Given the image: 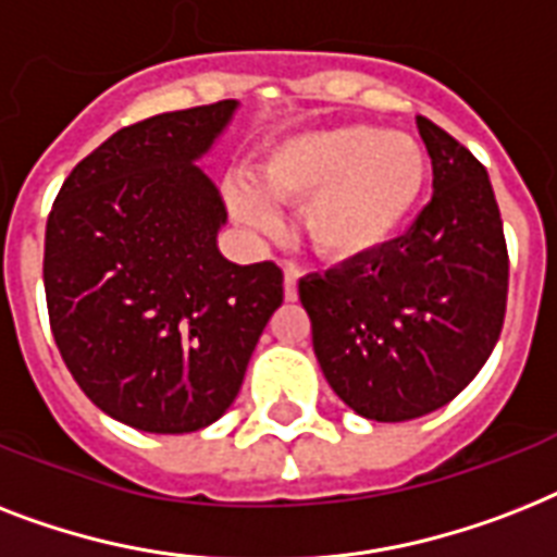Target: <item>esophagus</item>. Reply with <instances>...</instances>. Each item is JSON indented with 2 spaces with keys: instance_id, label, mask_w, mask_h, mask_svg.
Masks as SVG:
<instances>
[{
  "instance_id": "34e87169",
  "label": "esophagus",
  "mask_w": 557,
  "mask_h": 557,
  "mask_svg": "<svg viewBox=\"0 0 557 557\" xmlns=\"http://www.w3.org/2000/svg\"><path fill=\"white\" fill-rule=\"evenodd\" d=\"M283 288H286V300H297V269L292 263H286V280H283Z\"/></svg>"
}]
</instances>
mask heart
<instances>
[{"label": "heart", "mask_w": 557, "mask_h": 557, "mask_svg": "<svg viewBox=\"0 0 557 557\" xmlns=\"http://www.w3.org/2000/svg\"><path fill=\"white\" fill-rule=\"evenodd\" d=\"M432 162L418 139L374 125L311 131L271 151L257 187L277 202L302 206V234L323 260L351 265L386 251L418 214ZM239 223L271 232L274 214L251 185H228Z\"/></svg>", "instance_id": "obj_1"}]
</instances>
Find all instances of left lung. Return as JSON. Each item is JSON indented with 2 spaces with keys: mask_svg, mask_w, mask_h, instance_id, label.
Here are the masks:
<instances>
[{
  "mask_svg": "<svg viewBox=\"0 0 557 557\" xmlns=\"http://www.w3.org/2000/svg\"><path fill=\"white\" fill-rule=\"evenodd\" d=\"M435 197L404 237L363 263L300 280L311 343L343 404L377 423L423 418L490 360L509 292V255L490 174L426 116Z\"/></svg>",
  "mask_w": 557,
  "mask_h": 557,
  "instance_id": "obj_1",
  "label": "left lung"
}]
</instances>
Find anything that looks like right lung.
<instances>
[{
    "mask_svg": "<svg viewBox=\"0 0 557 557\" xmlns=\"http://www.w3.org/2000/svg\"><path fill=\"white\" fill-rule=\"evenodd\" d=\"M237 102L134 122L59 188L45 228L57 349L88 400L153 435L214 423L234 404L283 302L274 263L216 248L225 202L197 165Z\"/></svg>",
    "mask_w": 557,
    "mask_h": 557,
    "instance_id": "right-lung-1",
    "label": "right lung"
}]
</instances>
